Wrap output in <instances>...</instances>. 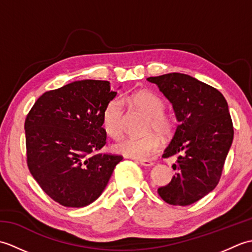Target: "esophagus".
Here are the masks:
<instances>
[{
	"label": "esophagus",
	"mask_w": 252,
	"mask_h": 252,
	"mask_svg": "<svg viewBox=\"0 0 252 252\" xmlns=\"http://www.w3.org/2000/svg\"><path fill=\"white\" fill-rule=\"evenodd\" d=\"M138 162H140L142 165H144V167H152V165H154V162L152 161V160H138Z\"/></svg>",
	"instance_id": "obj_1"
}]
</instances>
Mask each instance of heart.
Segmentation results:
<instances>
[{
    "label": "heart",
    "mask_w": 252,
    "mask_h": 252,
    "mask_svg": "<svg viewBox=\"0 0 252 252\" xmlns=\"http://www.w3.org/2000/svg\"><path fill=\"white\" fill-rule=\"evenodd\" d=\"M123 101L129 103L148 116V131H156L163 137L173 133L175 121L173 117L164 109L163 99L151 91L138 92L126 96ZM123 114L122 103L119 99H111L105 106L101 115V125L105 132L112 138H119L122 133L121 119ZM156 133H149L142 137H126L114 146L115 152L126 157L146 159L156 153L161 146V138Z\"/></svg>",
    "instance_id": "heart-1"
}]
</instances>
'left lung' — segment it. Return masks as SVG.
Instances as JSON below:
<instances>
[{
    "instance_id": "1",
    "label": "left lung",
    "mask_w": 252,
    "mask_h": 252,
    "mask_svg": "<svg viewBox=\"0 0 252 252\" xmlns=\"http://www.w3.org/2000/svg\"><path fill=\"white\" fill-rule=\"evenodd\" d=\"M172 104L179 126L163 158L176 156L175 175L158 194L173 206H189L216 189L231 148L234 129L221 92L189 74L147 78Z\"/></svg>"
}]
</instances>
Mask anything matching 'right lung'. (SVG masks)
Wrapping results in <instances>:
<instances>
[{
    "label": "right lung",
    "mask_w": 252,
    "mask_h": 252,
    "mask_svg": "<svg viewBox=\"0 0 252 252\" xmlns=\"http://www.w3.org/2000/svg\"><path fill=\"white\" fill-rule=\"evenodd\" d=\"M117 92L101 80H81L45 92L25 121L27 164L53 200L71 208L95 201L122 156L94 154L106 144L105 106Z\"/></svg>",
    "instance_id": "add662e5"
}]
</instances>
